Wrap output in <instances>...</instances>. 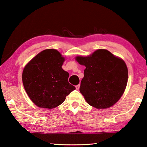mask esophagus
<instances>
[{
    "mask_svg": "<svg viewBox=\"0 0 147 147\" xmlns=\"http://www.w3.org/2000/svg\"><path fill=\"white\" fill-rule=\"evenodd\" d=\"M80 84H78V85H77V86H76V89H77V90H78V89H80Z\"/></svg>",
    "mask_w": 147,
    "mask_h": 147,
    "instance_id": "esophagus-1",
    "label": "esophagus"
}]
</instances>
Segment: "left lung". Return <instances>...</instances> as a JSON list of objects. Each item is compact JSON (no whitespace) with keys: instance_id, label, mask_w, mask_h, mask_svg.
Here are the masks:
<instances>
[{"instance_id":"8db88e82","label":"left lung","mask_w":147,"mask_h":147,"mask_svg":"<svg viewBox=\"0 0 147 147\" xmlns=\"http://www.w3.org/2000/svg\"><path fill=\"white\" fill-rule=\"evenodd\" d=\"M86 66L80 91L89 105L97 109L112 106L123 95L128 82V69L123 59L105 49L88 57L77 56Z\"/></svg>"}]
</instances>
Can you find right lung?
I'll return each mask as SVG.
<instances>
[{"mask_svg": "<svg viewBox=\"0 0 147 147\" xmlns=\"http://www.w3.org/2000/svg\"><path fill=\"white\" fill-rule=\"evenodd\" d=\"M65 59L55 49L44 50L24 67L22 79L30 98L40 108L60 105L75 89L69 83V74L61 68Z\"/></svg>", "mask_w": 147, "mask_h": 147, "instance_id": "add662e5", "label": "right lung"}]
</instances>
